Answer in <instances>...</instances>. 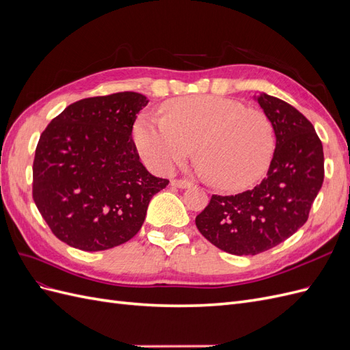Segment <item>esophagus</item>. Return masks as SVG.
Masks as SVG:
<instances>
[{
	"instance_id": "34e87169",
	"label": "esophagus",
	"mask_w": 350,
	"mask_h": 350,
	"mask_svg": "<svg viewBox=\"0 0 350 350\" xmlns=\"http://www.w3.org/2000/svg\"><path fill=\"white\" fill-rule=\"evenodd\" d=\"M171 185H172V187H176V188H183V189H184V188H189L193 184L189 183V181H187V179H172Z\"/></svg>"
}]
</instances>
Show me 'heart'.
<instances>
[{
  "label": "heart",
  "mask_w": 350,
  "mask_h": 350,
  "mask_svg": "<svg viewBox=\"0 0 350 350\" xmlns=\"http://www.w3.org/2000/svg\"><path fill=\"white\" fill-rule=\"evenodd\" d=\"M133 139L143 161L167 174L193 153L208 183L225 191H241L267 171L274 153L269 116L238 100L193 94L161 107V120L142 115Z\"/></svg>",
  "instance_id": "1"
}]
</instances>
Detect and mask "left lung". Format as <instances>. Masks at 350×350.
<instances>
[{
    "instance_id": "obj_1",
    "label": "left lung",
    "mask_w": 350,
    "mask_h": 350,
    "mask_svg": "<svg viewBox=\"0 0 350 350\" xmlns=\"http://www.w3.org/2000/svg\"><path fill=\"white\" fill-rule=\"evenodd\" d=\"M276 135L267 176L237 196H211L196 217L207 241L235 256H256L304 226L324 179L323 144L314 125L292 105L267 93L254 96Z\"/></svg>"
}]
</instances>
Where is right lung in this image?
Masks as SVG:
<instances>
[{
  "mask_svg": "<svg viewBox=\"0 0 350 350\" xmlns=\"http://www.w3.org/2000/svg\"><path fill=\"white\" fill-rule=\"evenodd\" d=\"M149 103L121 92L71 103L42 133L33 200L54 235L72 248L103 251L140 230L152 197L169 181L140 162L133 125Z\"/></svg>",
  "mask_w": 350,
  "mask_h": 350,
  "instance_id": "add662e5",
  "label": "right lung"
}]
</instances>
